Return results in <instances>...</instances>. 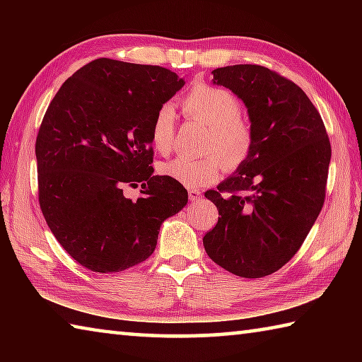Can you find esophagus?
<instances>
[{"label": "esophagus", "mask_w": 362, "mask_h": 362, "mask_svg": "<svg viewBox=\"0 0 362 362\" xmlns=\"http://www.w3.org/2000/svg\"><path fill=\"white\" fill-rule=\"evenodd\" d=\"M188 198H189V201H192V203H194V201H198L199 198H203V193H201L199 189L192 188V189H188Z\"/></svg>", "instance_id": "34e87169"}]
</instances>
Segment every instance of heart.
Masks as SVG:
<instances>
[{
	"instance_id": "1",
	"label": "heart",
	"mask_w": 362,
	"mask_h": 362,
	"mask_svg": "<svg viewBox=\"0 0 362 362\" xmlns=\"http://www.w3.org/2000/svg\"><path fill=\"white\" fill-rule=\"evenodd\" d=\"M182 112L189 119L207 126L203 158L177 156L161 164V174L185 187L209 185L218 177L223 164L235 169L246 161L254 146V129L243 118V105L238 97L218 86L196 84L183 97ZM175 134V112L169 103L156 110L150 126V140L155 150L168 153L173 148ZM221 158H218L216 155Z\"/></svg>"
}]
</instances>
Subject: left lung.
<instances>
[{"label":"left lung","mask_w":362,"mask_h":362,"mask_svg":"<svg viewBox=\"0 0 362 362\" xmlns=\"http://www.w3.org/2000/svg\"><path fill=\"white\" fill-rule=\"evenodd\" d=\"M212 75L246 105L254 146L235 174L204 193L220 217L203 244L226 272L263 278L297 254L320 216L330 142L320 112L291 79L260 65Z\"/></svg>","instance_id":"1"}]
</instances>
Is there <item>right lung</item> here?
I'll use <instances>...</instances> for the list:
<instances>
[{
    "label": "right lung",
    "mask_w": 362,
    "mask_h": 362,
    "mask_svg": "<svg viewBox=\"0 0 362 362\" xmlns=\"http://www.w3.org/2000/svg\"><path fill=\"white\" fill-rule=\"evenodd\" d=\"M183 84L163 66L95 59L49 103L35 145L40 207L60 246L90 272L148 259L161 223L188 203L182 183L153 175L150 140L156 110ZM126 185L143 196L126 199Z\"/></svg>",
    "instance_id": "obj_1"
}]
</instances>
